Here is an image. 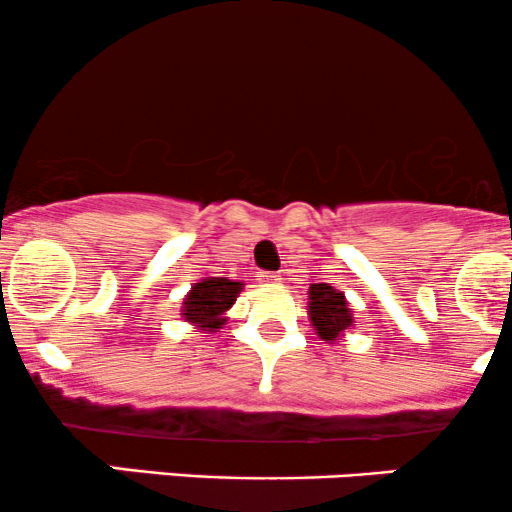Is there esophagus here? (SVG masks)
Segmentation results:
<instances>
[{
  "label": "esophagus",
  "mask_w": 512,
  "mask_h": 512,
  "mask_svg": "<svg viewBox=\"0 0 512 512\" xmlns=\"http://www.w3.org/2000/svg\"><path fill=\"white\" fill-rule=\"evenodd\" d=\"M261 278V283H268V285H278L280 280H283V275L280 273H261L258 275Z\"/></svg>",
  "instance_id": "obj_1"
}]
</instances>
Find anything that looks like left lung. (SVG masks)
<instances>
[{
  "label": "left lung",
  "mask_w": 512,
  "mask_h": 512,
  "mask_svg": "<svg viewBox=\"0 0 512 512\" xmlns=\"http://www.w3.org/2000/svg\"><path fill=\"white\" fill-rule=\"evenodd\" d=\"M309 319L314 331L324 341H338L343 331L353 326V314L343 292L333 290L329 283H314L309 287Z\"/></svg>",
  "instance_id": "obj_1"
}]
</instances>
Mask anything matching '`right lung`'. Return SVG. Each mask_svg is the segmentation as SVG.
I'll use <instances>...</instances> for the list:
<instances>
[{
  "instance_id": "right-lung-1",
  "label": "right lung",
  "mask_w": 512,
  "mask_h": 512,
  "mask_svg": "<svg viewBox=\"0 0 512 512\" xmlns=\"http://www.w3.org/2000/svg\"><path fill=\"white\" fill-rule=\"evenodd\" d=\"M241 290L244 287L237 280L203 278L200 283H193L191 292L183 300V319L191 321L200 331L222 329V324L227 321L225 312L237 302Z\"/></svg>"
}]
</instances>
